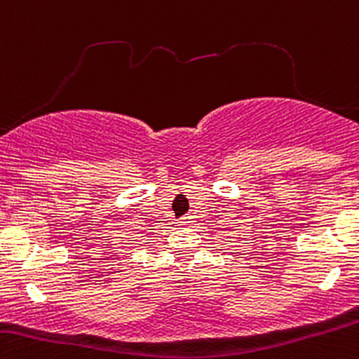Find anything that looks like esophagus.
Instances as JSON below:
<instances>
[{
    "instance_id": "esophagus-1",
    "label": "esophagus",
    "mask_w": 359,
    "mask_h": 359,
    "mask_svg": "<svg viewBox=\"0 0 359 359\" xmlns=\"http://www.w3.org/2000/svg\"><path fill=\"white\" fill-rule=\"evenodd\" d=\"M190 223H191V217L190 216H184V217H181L178 224H180V226L187 228V226H190Z\"/></svg>"
}]
</instances>
